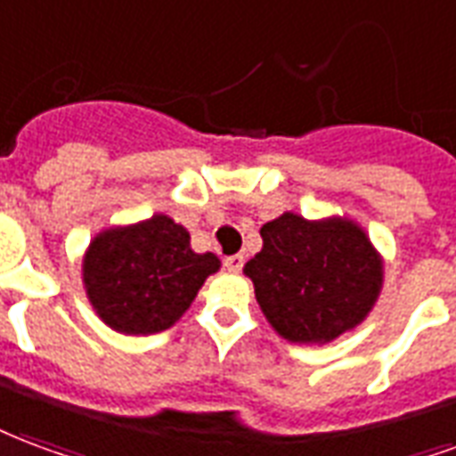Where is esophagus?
Instances as JSON below:
<instances>
[{
	"instance_id": "obj_1",
	"label": "esophagus",
	"mask_w": 456,
	"mask_h": 456,
	"mask_svg": "<svg viewBox=\"0 0 456 456\" xmlns=\"http://www.w3.org/2000/svg\"><path fill=\"white\" fill-rule=\"evenodd\" d=\"M225 269H231V272H240L242 265H245V257L242 255H228L224 260Z\"/></svg>"
}]
</instances>
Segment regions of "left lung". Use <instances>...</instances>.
<instances>
[{"mask_svg":"<svg viewBox=\"0 0 456 456\" xmlns=\"http://www.w3.org/2000/svg\"><path fill=\"white\" fill-rule=\"evenodd\" d=\"M245 265L272 328L291 342H330L364 321L381 289V260L360 225L284 214L262 225Z\"/></svg>","mask_w":456,"mask_h":456,"instance_id":"obj_1","label":"left lung"}]
</instances>
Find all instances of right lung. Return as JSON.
Wrapping results in <instances>:
<instances>
[{"instance_id":"1","label":"right lung","mask_w":456,"mask_h":456,"mask_svg":"<svg viewBox=\"0 0 456 456\" xmlns=\"http://www.w3.org/2000/svg\"><path fill=\"white\" fill-rule=\"evenodd\" d=\"M221 262L191 250L187 228L167 216L96 235L85 255V287L99 318L126 335L165 330L187 311Z\"/></svg>"}]
</instances>
